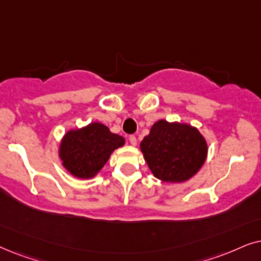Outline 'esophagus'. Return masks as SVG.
I'll return each instance as SVG.
<instances>
[{"label":"esophagus","instance_id":"esophagus-1","mask_svg":"<svg viewBox=\"0 0 261 261\" xmlns=\"http://www.w3.org/2000/svg\"><path fill=\"white\" fill-rule=\"evenodd\" d=\"M128 141H130V144L134 145V147H136V145H137V138L135 136L128 137Z\"/></svg>","mask_w":261,"mask_h":261}]
</instances>
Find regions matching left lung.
Instances as JSON below:
<instances>
[{
	"instance_id": "obj_1",
	"label": "left lung",
	"mask_w": 261,
	"mask_h": 261,
	"mask_svg": "<svg viewBox=\"0 0 261 261\" xmlns=\"http://www.w3.org/2000/svg\"><path fill=\"white\" fill-rule=\"evenodd\" d=\"M140 147L155 178L166 182L187 181L207 155L206 141L197 127L163 119L152 125Z\"/></svg>"
}]
</instances>
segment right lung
I'll return each mask as SVG.
<instances>
[{
  "mask_svg": "<svg viewBox=\"0 0 261 261\" xmlns=\"http://www.w3.org/2000/svg\"><path fill=\"white\" fill-rule=\"evenodd\" d=\"M124 144V137L111 133L106 125L94 121L64 135L60 144V159L71 175L90 179L105 166L111 154Z\"/></svg>",
  "mask_w": 261,
  "mask_h": 261,
  "instance_id": "add662e5",
  "label": "right lung"
}]
</instances>
